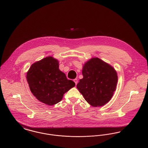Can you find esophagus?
Returning a JSON list of instances; mask_svg holds the SVG:
<instances>
[{
  "label": "esophagus",
  "mask_w": 148,
  "mask_h": 148,
  "mask_svg": "<svg viewBox=\"0 0 148 148\" xmlns=\"http://www.w3.org/2000/svg\"><path fill=\"white\" fill-rule=\"evenodd\" d=\"M73 82H75V84L76 85L77 84V82H78V81H77V79H74V80H73Z\"/></svg>",
  "instance_id": "1"
}]
</instances>
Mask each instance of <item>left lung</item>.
I'll list each match as a JSON object with an SVG mask.
<instances>
[{"instance_id":"left-lung-1","label":"left lung","mask_w":148,"mask_h":148,"mask_svg":"<svg viewBox=\"0 0 148 148\" xmlns=\"http://www.w3.org/2000/svg\"><path fill=\"white\" fill-rule=\"evenodd\" d=\"M77 88L90 106L105 105L112 97L117 83L114 69L99 58H92L85 64Z\"/></svg>"}]
</instances>
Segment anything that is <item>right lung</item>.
Instances as JSON below:
<instances>
[{"label":"right lung","mask_w":148,"mask_h":148,"mask_svg":"<svg viewBox=\"0 0 148 148\" xmlns=\"http://www.w3.org/2000/svg\"><path fill=\"white\" fill-rule=\"evenodd\" d=\"M27 80L34 96L48 106L61 101L64 94L75 85L60 71L58 61L51 56L33 64L27 72Z\"/></svg>","instance_id":"obj_1"}]
</instances>
